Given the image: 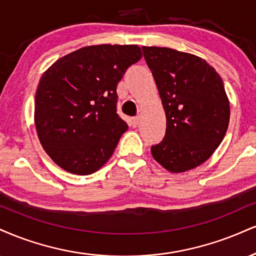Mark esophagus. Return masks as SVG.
<instances>
[{"mask_svg":"<svg viewBox=\"0 0 256 256\" xmlns=\"http://www.w3.org/2000/svg\"><path fill=\"white\" fill-rule=\"evenodd\" d=\"M140 124V118L138 116H134V118H131V126H134V128H136Z\"/></svg>","mask_w":256,"mask_h":256,"instance_id":"obj_1","label":"esophagus"}]
</instances>
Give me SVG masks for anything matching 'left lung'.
Listing matches in <instances>:
<instances>
[{"instance_id": "obj_1", "label": "left lung", "mask_w": 256, "mask_h": 256, "mask_svg": "<svg viewBox=\"0 0 256 256\" xmlns=\"http://www.w3.org/2000/svg\"><path fill=\"white\" fill-rule=\"evenodd\" d=\"M167 118L152 158L172 173L204 163L226 136L230 104L223 81L205 60L169 48L143 46Z\"/></svg>"}]
</instances>
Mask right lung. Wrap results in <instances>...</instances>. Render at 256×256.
<instances>
[{"mask_svg": "<svg viewBox=\"0 0 256 256\" xmlns=\"http://www.w3.org/2000/svg\"><path fill=\"white\" fill-rule=\"evenodd\" d=\"M140 58L137 45L86 46L42 74L34 122L40 143L57 166L88 175L110 158L128 130L116 113V86Z\"/></svg>", "mask_w": 256, "mask_h": 256, "instance_id": "obj_1", "label": "right lung"}]
</instances>
